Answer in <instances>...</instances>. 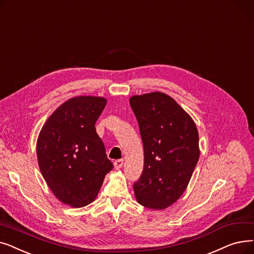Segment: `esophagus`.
<instances>
[{
	"mask_svg": "<svg viewBox=\"0 0 254 254\" xmlns=\"http://www.w3.org/2000/svg\"><path fill=\"white\" fill-rule=\"evenodd\" d=\"M123 164H124V160L123 159H119V160H116L114 162V165H115L116 170H120V168L123 166Z\"/></svg>",
	"mask_w": 254,
	"mask_h": 254,
	"instance_id": "34e87169",
	"label": "esophagus"
}]
</instances>
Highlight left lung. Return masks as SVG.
I'll use <instances>...</instances> for the list:
<instances>
[{
    "label": "left lung",
    "instance_id": "1",
    "mask_svg": "<svg viewBox=\"0 0 254 254\" xmlns=\"http://www.w3.org/2000/svg\"><path fill=\"white\" fill-rule=\"evenodd\" d=\"M130 105L143 143V171L133 185L136 200L164 210L186 190L199 158L198 131L192 118L162 92L131 96Z\"/></svg>",
    "mask_w": 254,
    "mask_h": 254
}]
</instances>
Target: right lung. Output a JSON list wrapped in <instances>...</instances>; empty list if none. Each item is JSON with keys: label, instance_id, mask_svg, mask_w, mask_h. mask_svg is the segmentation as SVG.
Returning a JSON list of instances; mask_svg holds the SVG:
<instances>
[{"label": "right lung", "instance_id": "1", "mask_svg": "<svg viewBox=\"0 0 254 254\" xmlns=\"http://www.w3.org/2000/svg\"><path fill=\"white\" fill-rule=\"evenodd\" d=\"M106 102L97 96L70 98L46 120L38 135L42 177L54 195L72 208L93 202L114 167L95 128Z\"/></svg>", "mask_w": 254, "mask_h": 254}]
</instances>
